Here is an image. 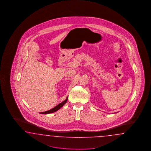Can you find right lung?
<instances>
[{"label": "right lung", "mask_w": 151, "mask_h": 151, "mask_svg": "<svg viewBox=\"0 0 151 151\" xmlns=\"http://www.w3.org/2000/svg\"><path fill=\"white\" fill-rule=\"evenodd\" d=\"M68 100V97H67V98L63 102H61L60 104H59V105L55 106L54 108L51 109V110H49V111H47L45 112H40V114H51V113H53V112H55L56 111H57L58 110H59L60 109H61L63 106L67 102V101Z\"/></svg>", "instance_id": "right-lung-1"}]
</instances>
